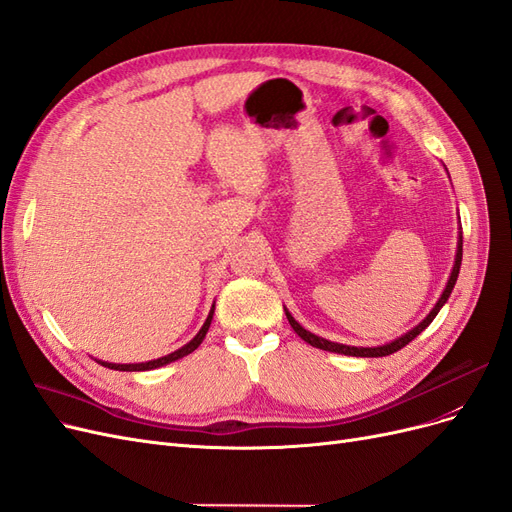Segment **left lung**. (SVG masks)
I'll use <instances>...</instances> for the list:
<instances>
[{
  "label": "left lung",
  "instance_id": "obj_1",
  "mask_svg": "<svg viewBox=\"0 0 512 512\" xmlns=\"http://www.w3.org/2000/svg\"><path fill=\"white\" fill-rule=\"evenodd\" d=\"M461 246H464V238H461V232H459V236H457V251H455V261H453V270H451V274H449V280H447V285H444V291L440 293V298H438V302L434 304V308L430 310V315H427L419 325H415L412 329H408L406 334H402L400 338H395V340H391V342H385V344H378V346H351V344H340V342H332V340H325V338H321V336H317V334H312V332H308V329H304L298 321L293 319V315L291 312L285 308V315H287V319H289V325L293 327V332L298 334L304 342H308L310 346H317V349H323V351H329V353H338V355H351V357H385V355H391V353H395V351H400L402 346H406L410 340H415L423 329L430 325L434 319H436V315L440 312V308L447 304V300H449V295H451V291H453V287H455V283H457V276H459V268H461V253H464V249H461Z\"/></svg>",
  "mask_w": 512,
  "mask_h": 512
}]
</instances>
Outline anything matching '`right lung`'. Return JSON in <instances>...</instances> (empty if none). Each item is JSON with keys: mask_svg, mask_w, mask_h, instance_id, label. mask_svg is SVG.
Masks as SVG:
<instances>
[{"mask_svg": "<svg viewBox=\"0 0 512 512\" xmlns=\"http://www.w3.org/2000/svg\"><path fill=\"white\" fill-rule=\"evenodd\" d=\"M212 315H214V304H212V308H210L208 317H206L200 332H197L185 346H180V349H176L170 355H163V357H157V359H151V361H140V364H112V361H104V359H95V361H97V364H102L104 368L119 370V372H144V370H155V368H161V366H168V364H172V361H178V359H183L185 355L193 353L197 346L202 344V340L208 334V327L212 323Z\"/></svg>", "mask_w": 512, "mask_h": 512, "instance_id": "right-lung-1", "label": "right lung"}]
</instances>
